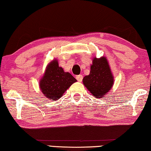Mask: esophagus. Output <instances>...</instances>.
Instances as JSON below:
<instances>
[{
	"label": "esophagus",
	"instance_id": "obj_1",
	"mask_svg": "<svg viewBox=\"0 0 151 151\" xmlns=\"http://www.w3.org/2000/svg\"><path fill=\"white\" fill-rule=\"evenodd\" d=\"M83 76L81 75H77V76H76V80H77L78 82H81V81H82V80H83Z\"/></svg>",
	"mask_w": 151,
	"mask_h": 151
}]
</instances>
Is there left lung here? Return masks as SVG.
<instances>
[{
  "instance_id": "1",
  "label": "left lung",
  "mask_w": 151,
  "mask_h": 151,
  "mask_svg": "<svg viewBox=\"0 0 151 151\" xmlns=\"http://www.w3.org/2000/svg\"><path fill=\"white\" fill-rule=\"evenodd\" d=\"M83 85L95 98H104L114 83L109 62L105 57L94 58L89 75L83 79Z\"/></svg>"
}]
</instances>
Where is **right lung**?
Instances as JSON below:
<instances>
[{
    "mask_svg": "<svg viewBox=\"0 0 151 151\" xmlns=\"http://www.w3.org/2000/svg\"><path fill=\"white\" fill-rule=\"evenodd\" d=\"M76 81L71 74L66 73L54 60L47 65L45 73L39 82L40 89L48 99L56 100L61 98L72 84Z\"/></svg>",
    "mask_w": 151,
    "mask_h": 151,
    "instance_id": "1",
    "label": "right lung"
}]
</instances>
